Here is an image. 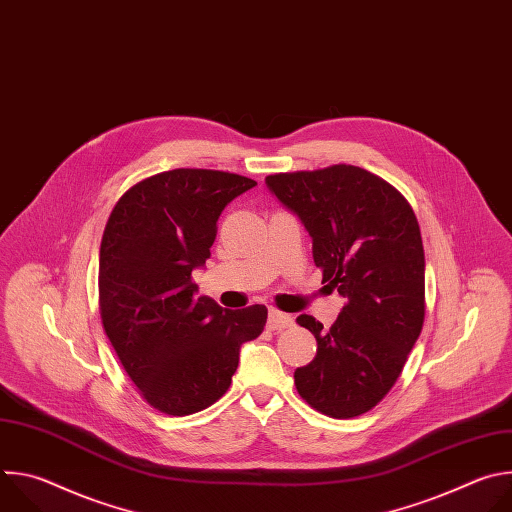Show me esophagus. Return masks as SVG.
Wrapping results in <instances>:
<instances>
[{
  "mask_svg": "<svg viewBox=\"0 0 512 512\" xmlns=\"http://www.w3.org/2000/svg\"><path fill=\"white\" fill-rule=\"evenodd\" d=\"M291 324H294V318H291L289 314H283L279 310H269V320H267V326L271 330H283V328H289Z\"/></svg>",
  "mask_w": 512,
  "mask_h": 512,
  "instance_id": "1",
  "label": "esophagus"
}]
</instances>
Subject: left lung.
<instances>
[{
    "mask_svg": "<svg viewBox=\"0 0 512 512\" xmlns=\"http://www.w3.org/2000/svg\"><path fill=\"white\" fill-rule=\"evenodd\" d=\"M265 184L310 233L322 283L346 298L330 328L298 316L318 348L296 369V389L328 417L367 413L399 379L425 320L415 212L397 188L358 166L271 174Z\"/></svg>",
    "mask_w": 512,
    "mask_h": 512,
    "instance_id": "8db88e82",
    "label": "left lung"
}]
</instances>
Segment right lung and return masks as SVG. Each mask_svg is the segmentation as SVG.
Instances as JSON below:
<instances>
[{"mask_svg":"<svg viewBox=\"0 0 512 512\" xmlns=\"http://www.w3.org/2000/svg\"><path fill=\"white\" fill-rule=\"evenodd\" d=\"M257 182L178 168L133 184L115 204L99 255V310L125 373L154 409L182 417L231 387L239 350L267 322L261 304L225 310L198 296L225 206Z\"/></svg>","mask_w":512,"mask_h":512,"instance_id":"1","label":"right lung"}]
</instances>
